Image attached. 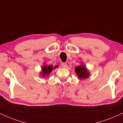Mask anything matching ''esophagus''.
Masks as SVG:
<instances>
[{
	"instance_id": "34e87169",
	"label": "esophagus",
	"mask_w": 123,
	"mask_h": 123,
	"mask_svg": "<svg viewBox=\"0 0 123 123\" xmlns=\"http://www.w3.org/2000/svg\"><path fill=\"white\" fill-rule=\"evenodd\" d=\"M61 66L62 68H66L67 66V63L66 62H63L61 63Z\"/></svg>"
}]
</instances>
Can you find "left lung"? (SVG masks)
<instances>
[{
    "label": "left lung",
    "mask_w": 123,
    "mask_h": 123,
    "mask_svg": "<svg viewBox=\"0 0 123 123\" xmlns=\"http://www.w3.org/2000/svg\"><path fill=\"white\" fill-rule=\"evenodd\" d=\"M75 72L78 76L79 80H85L90 76L89 71L88 70L85 65L81 64V65L78 66L75 68Z\"/></svg>",
    "instance_id": "obj_1"
}]
</instances>
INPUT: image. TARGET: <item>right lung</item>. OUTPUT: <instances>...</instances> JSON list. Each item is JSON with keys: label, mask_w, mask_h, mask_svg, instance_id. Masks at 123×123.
<instances>
[{"label": "right lung", "mask_w": 123, "mask_h": 123, "mask_svg": "<svg viewBox=\"0 0 123 123\" xmlns=\"http://www.w3.org/2000/svg\"><path fill=\"white\" fill-rule=\"evenodd\" d=\"M57 66H55V67L53 68V66L52 65H49L47 66L46 65H45L43 66H42L41 68V72L40 74V77H45L46 76H48L49 74L52 72L53 69H55L56 68H57Z\"/></svg>", "instance_id": "right-lung-1"}]
</instances>
